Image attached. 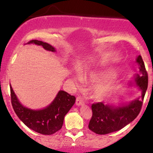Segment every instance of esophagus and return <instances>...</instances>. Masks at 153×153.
I'll return each instance as SVG.
<instances>
[{
    "label": "esophagus",
    "instance_id": "esophagus-1",
    "mask_svg": "<svg viewBox=\"0 0 153 153\" xmlns=\"http://www.w3.org/2000/svg\"><path fill=\"white\" fill-rule=\"evenodd\" d=\"M75 103H76L77 106H80V105H83L84 104L83 99H82L81 97H77L76 102H75Z\"/></svg>",
    "mask_w": 153,
    "mask_h": 153
}]
</instances>
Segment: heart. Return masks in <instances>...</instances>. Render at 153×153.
Segmentation results:
<instances>
[{
    "mask_svg": "<svg viewBox=\"0 0 153 153\" xmlns=\"http://www.w3.org/2000/svg\"><path fill=\"white\" fill-rule=\"evenodd\" d=\"M111 88L108 86H99L97 87L94 90V94L96 98L101 99L103 98L106 97L110 94L111 92Z\"/></svg>",
    "mask_w": 153,
    "mask_h": 153,
    "instance_id": "heart-1",
    "label": "heart"
}]
</instances>
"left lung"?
Returning <instances> with one entry per match:
<instances>
[{"label":"left lung","mask_w":153,"mask_h":153,"mask_svg":"<svg viewBox=\"0 0 153 153\" xmlns=\"http://www.w3.org/2000/svg\"><path fill=\"white\" fill-rule=\"evenodd\" d=\"M136 62L140 65V75H135V82L142 91L141 98L129 104L118 107L104 105L103 102L93 103L91 106L93 114L88 128L96 134H106L120 130L132 122L140 114L148 85V75L141 56H138Z\"/></svg>","instance_id":"8db88e82"}]
</instances>
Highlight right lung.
<instances>
[{
    "instance_id": "right-lung-1",
    "label": "right lung",
    "mask_w": 153,
    "mask_h": 153,
    "mask_svg": "<svg viewBox=\"0 0 153 153\" xmlns=\"http://www.w3.org/2000/svg\"><path fill=\"white\" fill-rule=\"evenodd\" d=\"M33 43L42 45L45 50L54 52L55 49L50 45L38 40H31ZM10 99L15 113L23 123L31 129L45 135H50L59 131L62 127L65 116L75 102V97L64 91H59L52 103L42 110H31L19 103L11 85Z\"/></svg>"
}]
</instances>
